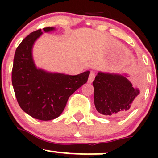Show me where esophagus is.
Segmentation results:
<instances>
[{"label":"esophagus","instance_id":"1","mask_svg":"<svg viewBox=\"0 0 158 158\" xmlns=\"http://www.w3.org/2000/svg\"><path fill=\"white\" fill-rule=\"evenodd\" d=\"M95 73L94 71H91L90 72V74H89V79H88V82L89 83H92L93 82V80L95 79Z\"/></svg>","mask_w":158,"mask_h":158}]
</instances>
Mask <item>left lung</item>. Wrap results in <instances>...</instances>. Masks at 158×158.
Returning <instances> with one entry per match:
<instances>
[{
    "label": "left lung",
    "instance_id": "1",
    "mask_svg": "<svg viewBox=\"0 0 158 158\" xmlns=\"http://www.w3.org/2000/svg\"><path fill=\"white\" fill-rule=\"evenodd\" d=\"M92 83L95 109L105 116L118 117L128 114L139 98V89L122 75L99 72Z\"/></svg>",
    "mask_w": 158,
    "mask_h": 158
}]
</instances>
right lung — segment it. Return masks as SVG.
Segmentation results:
<instances>
[{"label": "right lung", "instance_id": "right-lung-1", "mask_svg": "<svg viewBox=\"0 0 158 158\" xmlns=\"http://www.w3.org/2000/svg\"><path fill=\"white\" fill-rule=\"evenodd\" d=\"M53 30L49 27L44 28V32ZM42 33L41 29L33 32L17 47L12 69V85L23 111L36 119L49 121L61 114L70 95L87 82L90 72L69 76L37 69L32 56V48Z\"/></svg>", "mask_w": 158, "mask_h": 158}]
</instances>
